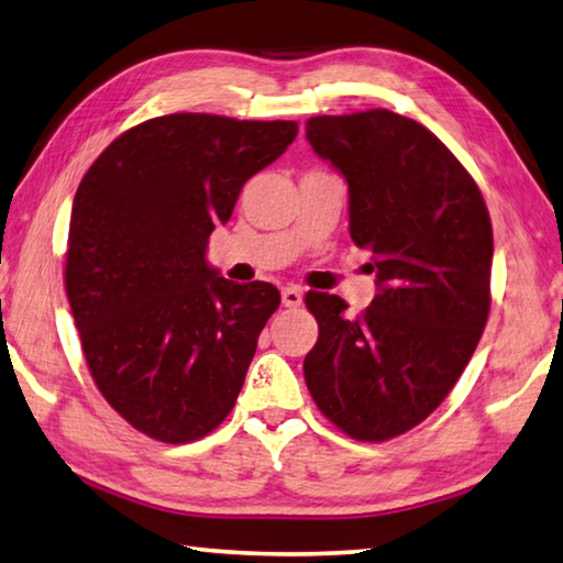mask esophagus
I'll return each mask as SVG.
<instances>
[{
	"mask_svg": "<svg viewBox=\"0 0 563 563\" xmlns=\"http://www.w3.org/2000/svg\"><path fill=\"white\" fill-rule=\"evenodd\" d=\"M282 303L287 309H299L303 303V291L299 287H284L282 289Z\"/></svg>",
	"mask_w": 563,
	"mask_h": 563,
	"instance_id": "34e87169",
	"label": "esophagus"
}]
</instances>
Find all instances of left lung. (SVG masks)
I'll list each match as a JSON object with an SVG mask.
<instances>
[{"mask_svg": "<svg viewBox=\"0 0 563 563\" xmlns=\"http://www.w3.org/2000/svg\"><path fill=\"white\" fill-rule=\"evenodd\" d=\"M307 141L349 183L351 240L371 252L378 291L358 317L336 294H307L319 341L303 378L333 426L380 442L426 420L477 349L489 313V212L457 157L400 113L317 115Z\"/></svg>", "mask_w": 563, "mask_h": 563, "instance_id": "left-lung-1", "label": "left lung"}]
</instances>
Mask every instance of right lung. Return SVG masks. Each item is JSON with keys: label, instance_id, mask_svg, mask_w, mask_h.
I'll return each instance as SVG.
<instances>
[{"label": "right lung", "instance_id": "1", "mask_svg": "<svg viewBox=\"0 0 563 563\" xmlns=\"http://www.w3.org/2000/svg\"><path fill=\"white\" fill-rule=\"evenodd\" d=\"M297 133V121L161 115L115 137L78 185L68 303L98 390L147 438H205L234 408L282 297L224 279L207 240Z\"/></svg>", "mask_w": 563, "mask_h": 563}]
</instances>
